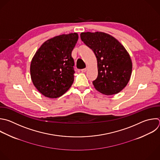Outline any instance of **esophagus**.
Here are the masks:
<instances>
[{
    "label": "esophagus",
    "instance_id": "obj_1",
    "mask_svg": "<svg viewBox=\"0 0 160 160\" xmlns=\"http://www.w3.org/2000/svg\"><path fill=\"white\" fill-rule=\"evenodd\" d=\"M87 68H83V69L81 70V72H83V73H85V72H87Z\"/></svg>",
    "mask_w": 160,
    "mask_h": 160
}]
</instances>
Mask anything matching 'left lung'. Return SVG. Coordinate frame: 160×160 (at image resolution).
<instances>
[{
    "mask_svg": "<svg viewBox=\"0 0 160 160\" xmlns=\"http://www.w3.org/2000/svg\"><path fill=\"white\" fill-rule=\"evenodd\" d=\"M82 41L92 49L97 60L98 76L95 88L105 95L120 92L128 83L132 64L124 46L111 35L102 32H82Z\"/></svg>",
    "mask_w": 160,
    "mask_h": 160,
    "instance_id": "1",
    "label": "left lung"
}]
</instances>
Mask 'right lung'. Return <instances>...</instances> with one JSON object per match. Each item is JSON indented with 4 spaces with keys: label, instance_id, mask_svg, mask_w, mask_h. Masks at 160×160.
I'll return each mask as SVG.
<instances>
[{
    "label": "right lung",
    "instance_id": "1",
    "mask_svg": "<svg viewBox=\"0 0 160 160\" xmlns=\"http://www.w3.org/2000/svg\"><path fill=\"white\" fill-rule=\"evenodd\" d=\"M78 39L77 33L55 36L37 50L30 66L33 85L44 96L55 98L63 95L74 80L72 52Z\"/></svg>",
    "mask_w": 160,
    "mask_h": 160
}]
</instances>
